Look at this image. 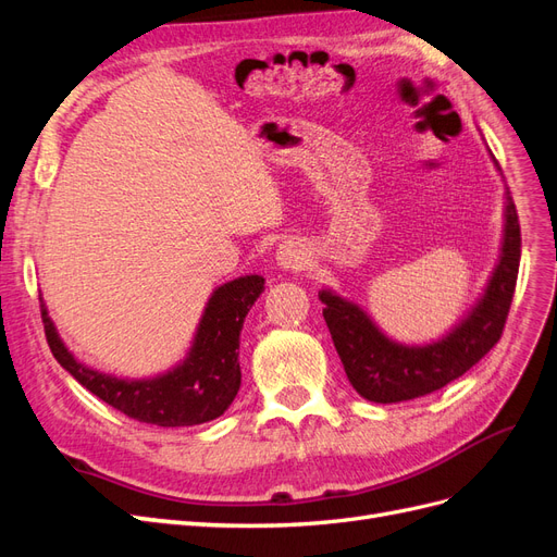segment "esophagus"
I'll use <instances>...</instances> for the list:
<instances>
[{
	"mask_svg": "<svg viewBox=\"0 0 557 557\" xmlns=\"http://www.w3.org/2000/svg\"><path fill=\"white\" fill-rule=\"evenodd\" d=\"M276 260L285 272H301L309 264V252L299 242H283L276 250Z\"/></svg>",
	"mask_w": 557,
	"mask_h": 557,
	"instance_id": "esophagus-1",
	"label": "esophagus"
}]
</instances>
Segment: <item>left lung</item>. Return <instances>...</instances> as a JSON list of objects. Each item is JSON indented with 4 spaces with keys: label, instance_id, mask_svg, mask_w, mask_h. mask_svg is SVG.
<instances>
[{
    "label": "left lung",
    "instance_id": "8db88e82",
    "mask_svg": "<svg viewBox=\"0 0 557 557\" xmlns=\"http://www.w3.org/2000/svg\"><path fill=\"white\" fill-rule=\"evenodd\" d=\"M495 166L499 170L497 162ZM518 264L520 225L507 188L499 262L479 305L444 339L428 346H401L387 339L358 305L320 290L325 323L350 385L369 401L393 404L430 395L460 379L499 342L511 309Z\"/></svg>",
    "mask_w": 557,
    "mask_h": 557
}]
</instances>
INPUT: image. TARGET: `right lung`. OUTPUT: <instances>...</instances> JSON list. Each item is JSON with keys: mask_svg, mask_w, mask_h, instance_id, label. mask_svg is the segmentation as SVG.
I'll use <instances>...</instances> for the list:
<instances>
[{"mask_svg": "<svg viewBox=\"0 0 557 557\" xmlns=\"http://www.w3.org/2000/svg\"><path fill=\"white\" fill-rule=\"evenodd\" d=\"M264 290V278L252 274L215 288L199 320L193 348L172 372L156 379H115L81 364L62 339L41 305L46 342L55 360L83 387L109 407L139 423L160 428H188L223 416L242 385L239 334L244 318Z\"/></svg>", "mask_w": 557, "mask_h": 557, "instance_id": "add662e5", "label": "right lung"}]
</instances>
